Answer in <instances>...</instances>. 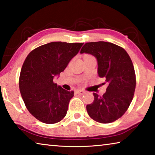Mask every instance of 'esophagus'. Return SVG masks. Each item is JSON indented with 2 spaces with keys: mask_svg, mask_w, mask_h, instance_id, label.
Instances as JSON below:
<instances>
[{
  "mask_svg": "<svg viewBox=\"0 0 155 155\" xmlns=\"http://www.w3.org/2000/svg\"><path fill=\"white\" fill-rule=\"evenodd\" d=\"M75 92L78 94H79V95H83V94H84V93H85V91L81 90H77L75 91Z\"/></svg>",
  "mask_w": 155,
  "mask_h": 155,
  "instance_id": "1",
  "label": "esophagus"
}]
</instances>
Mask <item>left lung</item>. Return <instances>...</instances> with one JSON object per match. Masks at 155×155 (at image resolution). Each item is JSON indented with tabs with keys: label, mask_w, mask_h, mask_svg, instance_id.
<instances>
[{
	"label": "left lung",
	"mask_w": 155,
	"mask_h": 155,
	"mask_svg": "<svg viewBox=\"0 0 155 155\" xmlns=\"http://www.w3.org/2000/svg\"><path fill=\"white\" fill-rule=\"evenodd\" d=\"M80 52L96 57L99 77L108 84L103 96L93 94V103L86 107L89 115L103 124L115 121L127 111L135 90V69L129 55L122 47L106 41L85 43Z\"/></svg>",
	"instance_id": "obj_1"
}]
</instances>
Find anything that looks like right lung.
Returning <instances> with one entry per match:
<instances>
[{
  "mask_svg": "<svg viewBox=\"0 0 155 155\" xmlns=\"http://www.w3.org/2000/svg\"><path fill=\"white\" fill-rule=\"evenodd\" d=\"M83 43L53 41L33 50L21 69L19 87L30 114L46 124H54L64 118L74 91H67L53 82Z\"/></svg>",
  "mask_w": 155,
  "mask_h": 155,
  "instance_id": "1",
  "label": "right lung"
}]
</instances>
